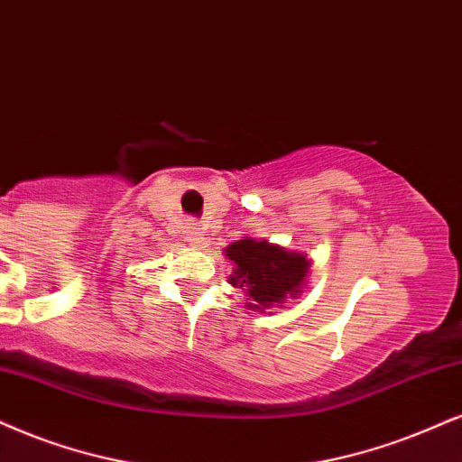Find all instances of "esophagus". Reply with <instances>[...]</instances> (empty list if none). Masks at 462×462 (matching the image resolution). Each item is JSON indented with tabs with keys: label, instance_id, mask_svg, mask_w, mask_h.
Returning a JSON list of instances; mask_svg holds the SVG:
<instances>
[{
	"label": "esophagus",
	"instance_id": "1",
	"mask_svg": "<svg viewBox=\"0 0 462 462\" xmlns=\"http://www.w3.org/2000/svg\"><path fill=\"white\" fill-rule=\"evenodd\" d=\"M186 237H188V242L195 244V246H199V244H203L201 226H199L197 222H190V225L186 226Z\"/></svg>",
	"mask_w": 462,
	"mask_h": 462
}]
</instances>
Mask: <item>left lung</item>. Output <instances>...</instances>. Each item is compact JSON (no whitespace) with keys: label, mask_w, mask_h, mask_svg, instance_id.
<instances>
[{"label":"left lung","mask_w":462,"mask_h":462,"mask_svg":"<svg viewBox=\"0 0 462 462\" xmlns=\"http://www.w3.org/2000/svg\"><path fill=\"white\" fill-rule=\"evenodd\" d=\"M225 253L236 263L231 284L246 289L253 300L250 309L259 312L272 304H282L287 295L295 298L310 265L304 254L253 237L233 242Z\"/></svg>","instance_id":"1"}]
</instances>
